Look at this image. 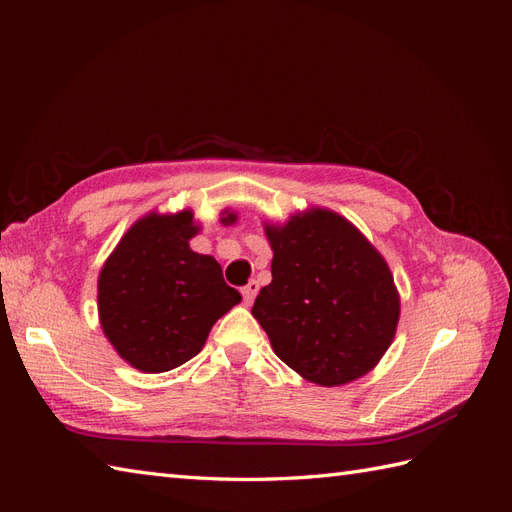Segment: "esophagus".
Segmentation results:
<instances>
[{
  "label": "esophagus",
  "mask_w": 512,
  "mask_h": 512,
  "mask_svg": "<svg viewBox=\"0 0 512 512\" xmlns=\"http://www.w3.org/2000/svg\"><path fill=\"white\" fill-rule=\"evenodd\" d=\"M241 294H243V301H245L247 305H250V303L256 299V294H258V282L252 280L250 284L243 286V288H241Z\"/></svg>",
  "instance_id": "esophagus-1"
}]
</instances>
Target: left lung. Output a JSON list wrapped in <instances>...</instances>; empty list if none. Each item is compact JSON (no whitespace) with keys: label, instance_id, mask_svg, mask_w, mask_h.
<instances>
[{"label":"left lung","instance_id":"1","mask_svg":"<svg viewBox=\"0 0 512 512\" xmlns=\"http://www.w3.org/2000/svg\"><path fill=\"white\" fill-rule=\"evenodd\" d=\"M273 262L252 314L273 352L309 382L348 384L389 350L399 292L386 260L363 232L329 209L265 224Z\"/></svg>","mask_w":512,"mask_h":512}]
</instances>
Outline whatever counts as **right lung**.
<instances>
[{
    "mask_svg": "<svg viewBox=\"0 0 512 512\" xmlns=\"http://www.w3.org/2000/svg\"><path fill=\"white\" fill-rule=\"evenodd\" d=\"M228 213L222 222H235ZM194 213L151 211L134 222L98 277L102 331L117 354L147 374H162L203 350L218 318L241 301L220 262L190 250Z\"/></svg>",
    "mask_w": 512,
    "mask_h": 512,
    "instance_id": "right-lung-1",
    "label": "right lung"
}]
</instances>
